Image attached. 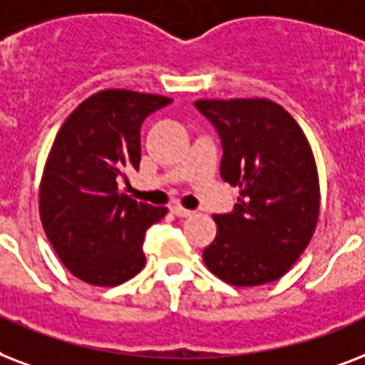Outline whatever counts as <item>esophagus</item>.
<instances>
[{"label": "esophagus", "mask_w": 365, "mask_h": 365, "mask_svg": "<svg viewBox=\"0 0 365 365\" xmlns=\"http://www.w3.org/2000/svg\"><path fill=\"white\" fill-rule=\"evenodd\" d=\"M171 211H173V215H177V217H192V215H194V211H190V209H185L182 205H173V207H171Z\"/></svg>", "instance_id": "obj_1"}]
</instances>
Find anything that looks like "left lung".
Here are the masks:
<instances>
[{"mask_svg":"<svg viewBox=\"0 0 365 365\" xmlns=\"http://www.w3.org/2000/svg\"><path fill=\"white\" fill-rule=\"evenodd\" d=\"M194 104L221 135V177L240 188L232 213L213 215L217 236L203 250V262L236 287L279 279L307 250L320 215L309 138L270 98Z\"/></svg>","mask_w":365,"mask_h":365,"instance_id":"1","label":"left lung"}]
</instances>
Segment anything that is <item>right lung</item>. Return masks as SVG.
Wrapping results in <instances>:
<instances>
[{"label": "right lung", "instance_id": "1", "mask_svg": "<svg viewBox=\"0 0 365 365\" xmlns=\"http://www.w3.org/2000/svg\"><path fill=\"white\" fill-rule=\"evenodd\" d=\"M169 97L104 89L68 115L39 182V217L62 264L86 284L114 287L143 270L146 230L168 207L135 202L120 190L140 163L144 118Z\"/></svg>", "mask_w": 365, "mask_h": 365}]
</instances>
